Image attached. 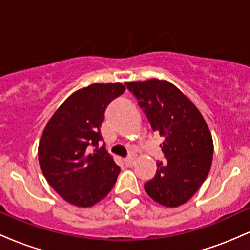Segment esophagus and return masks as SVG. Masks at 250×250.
<instances>
[{
  "label": "esophagus",
  "mask_w": 250,
  "mask_h": 250,
  "mask_svg": "<svg viewBox=\"0 0 250 250\" xmlns=\"http://www.w3.org/2000/svg\"><path fill=\"white\" fill-rule=\"evenodd\" d=\"M134 161H135V159L133 156H128V157H125V166H127V167H131V166L134 165Z\"/></svg>",
  "instance_id": "obj_1"
}]
</instances>
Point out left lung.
I'll list each match as a JSON object with an SVG mask.
<instances>
[{
  "label": "left lung",
  "instance_id": "obj_1",
  "mask_svg": "<svg viewBox=\"0 0 250 250\" xmlns=\"http://www.w3.org/2000/svg\"><path fill=\"white\" fill-rule=\"evenodd\" d=\"M128 90L163 137L166 161H157L154 179L145 190L166 207L183 205L205 182L213 161V139L203 116L174 84L161 80L127 82Z\"/></svg>",
  "mask_w": 250,
  "mask_h": 250
}]
</instances>
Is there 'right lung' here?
Masks as SVG:
<instances>
[{
    "instance_id": "1",
    "label": "right lung",
    "mask_w": 250,
    "mask_h": 250,
    "mask_svg": "<svg viewBox=\"0 0 250 250\" xmlns=\"http://www.w3.org/2000/svg\"><path fill=\"white\" fill-rule=\"evenodd\" d=\"M121 83H94L68 97L45 125L39 145L40 167L60 196L77 207H91L115 185L120 167L105 150L104 111L125 93Z\"/></svg>"
}]
</instances>
